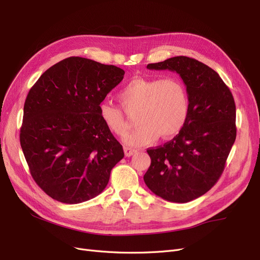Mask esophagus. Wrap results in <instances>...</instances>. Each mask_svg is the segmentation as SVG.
I'll list each match as a JSON object with an SVG mask.
<instances>
[{"mask_svg":"<svg viewBox=\"0 0 260 260\" xmlns=\"http://www.w3.org/2000/svg\"><path fill=\"white\" fill-rule=\"evenodd\" d=\"M123 151H124V155L127 156V157L132 156L133 154H135V153L137 152L135 148H131V147H129V146H124V147H123Z\"/></svg>","mask_w":260,"mask_h":260,"instance_id":"obj_1","label":"esophagus"}]
</instances>
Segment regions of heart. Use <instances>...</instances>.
<instances>
[{
	"label": "heart",
	"instance_id": "obj_1",
	"mask_svg": "<svg viewBox=\"0 0 260 260\" xmlns=\"http://www.w3.org/2000/svg\"><path fill=\"white\" fill-rule=\"evenodd\" d=\"M125 111L137 112L139 127L124 138L125 144L143 146L159 137H175L186 122L190 100L186 86L177 77L136 78L118 94ZM99 116L105 127L116 136H123L128 125L122 109L109 102H102Z\"/></svg>",
	"mask_w": 260,
	"mask_h": 260
}]
</instances>
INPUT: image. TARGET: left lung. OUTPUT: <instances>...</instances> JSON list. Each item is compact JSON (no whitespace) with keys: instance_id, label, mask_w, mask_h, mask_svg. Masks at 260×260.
<instances>
[{"instance_id":"left-lung-1","label":"left lung","mask_w":260,"mask_h":260,"mask_svg":"<svg viewBox=\"0 0 260 260\" xmlns=\"http://www.w3.org/2000/svg\"><path fill=\"white\" fill-rule=\"evenodd\" d=\"M147 69L179 74L190 111L179 135L147 149L151 166L144 182L164 200L187 203L208 192L223 172L237 138L234 99L215 70L194 58L171 57L148 64Z\"/></svg>"}]
</instances>
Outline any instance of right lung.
Wrapping results in <instances>:
<instances>
[{
	"mask_svg": "<svg viewBox=\"0 0 260 260\" xmlns=\"http://www.w3.org/2000/svg\"><path fill=\"white\" fill-rule=\"evenodd\" d=\"M123 69L73 56L50 67L30 89L20 145L36 183L65 204L103 192L123 158L121 144L99 116V106L123 79Z\"/></svg>",
	"mask_w": 260,
	"mask_h": 260,
	"instance_id": "right-lung-1",
	"label": "right lung"
}]
</instances>
